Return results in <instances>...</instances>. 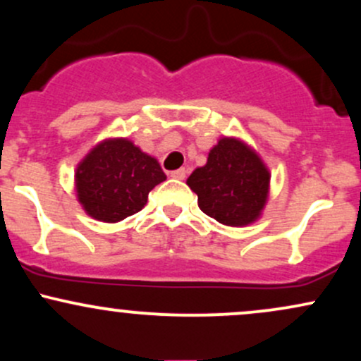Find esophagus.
Returning <instances> with one entry per match:
<instances>
[{
  "label": "esophagus",
  "instance_id": "esophagus-1",
  "mask_svg": "<svg viewBox=\"0 0 361 361\" xmlns=\"http://www.w3.org/2000/svg\"><path fill=\"white\" fill-rule=\"evenodd\" d=\"M169 175H171V178H176V180H185L186 169H185V168L175 169V171H171V173H169Z\"/></svg>",
  "mask_w": 361,
  "mask_h": 361
}]
</instances>
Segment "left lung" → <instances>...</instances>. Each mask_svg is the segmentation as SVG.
Returning <instances> with one entry per match:
<instances>
[{"label": "left lung", "mask_w": 361, "mask_h": 361, "mask_svg": "<svg viewBox=\"0 0 361 361\" xmlns=\"http://www.w3.org/2000/svg\"><path fill=\"white\" fill-rule=\"evenodd\" d=\"M271 173L250 144L221 137L210 149L205 166L197 168L186 185L198 195V207L229 227H244L263 214L270 195Z\"/></svg>", "instance_id": "obj_1"}]
</instances>
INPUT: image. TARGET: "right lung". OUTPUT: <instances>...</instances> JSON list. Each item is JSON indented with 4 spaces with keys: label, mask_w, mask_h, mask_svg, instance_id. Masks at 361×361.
<instances>
[{
    "label": "right lung",
    "mask_w": 361,
    "mask_h": 361,
    "mask_svg": "<svg viewBox=\"0 0 361 361\" xmlns=\"http://www.w3.org/2000/svg\"><path fill=\"white\" fill-rule=\"evenodd\" d=\"M164 180L166 175L156 157L127 137L100 140L74 171V188L82 210L109 224L142 210L149 192Z\"/></svg>",
    "instance_id": "1"
}]
</instances>
